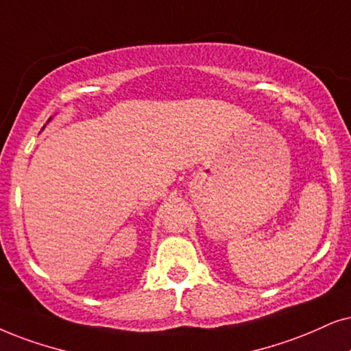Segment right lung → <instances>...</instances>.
Instances as JSON below:
<instances>
[{
  "label": "right lung",
  "instance_id": "right-lung-1",
  "mask_svg": "<svg viewBox=\"0 0 351 351\" xmlns=\"http://www.w3.org/2000/svg\"><path fill=\"white\" fill-rule=\"evenodd\" d=\"M50 119H51V118H50ZM50 119H48V121H50Z\"/></svg>",
  "mask_w": 351,
  "mask_h": 351
}]
</instances>
